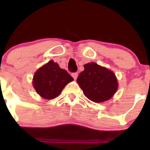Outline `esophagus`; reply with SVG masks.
<instances>
[{"instance_id": "34e87169", "label": "esophagus", "mask_w": 150, "mask_h": 150, "mask_svg": "<svg viewBox=\"0 0 150 150\" xmlns=\"http://www.w3.org/2000/svg\"><path fill=\"white\" fill-rule=\"evenodd\" d=\"M71 75H72V77H73V78L75 79V80H76L77 76H78V73H77V72H75V73H72Z\"/></svg>"}]
</instances>
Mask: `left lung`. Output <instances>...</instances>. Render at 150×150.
<instances>
[{"mask_svg":"<svg viewBox=\"0 0 150 150\" xmlns=\"http://www.w3.org/2000/svg\"><path fill=\"white\" fill-rule=\"evenodd\" d=\"M77 82L89 100L103 102L115 94L118 88V82L114 73L95 63L84 65Z\"/></svg>","mask_w":150,"mask_h":150,"instance_id":"1","label":"left lung"}]
</instances>
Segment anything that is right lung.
<instances>
[{"label":"right lung","mask_w":150,"mask_h":150,"mask_svg":"<svg viewBox=\"0 0 150 150\" xmlns=\"http://www.w3.org/2000/svg\"><path fill=\"white\" fill-rule=\"evenodd\" d=\"M73 80L66 70L61 69L53 61H50L34 74L33 85L41 97L52 99L58 97L65 86Z\"/></svg>","instance_id":"1"}]
</instances>
